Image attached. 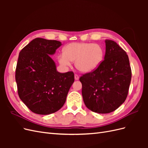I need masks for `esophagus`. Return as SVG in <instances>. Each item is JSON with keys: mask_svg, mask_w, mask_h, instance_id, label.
Segmentation results:
<instances>
[{"mask_svg": "<svg viewBox=\"0 0 148 148\" xmlns=\"http://www.w3.org/2000/svg\"><path fill=\"white\" fill-rule=\"evenodd\" d=\"M75 80H78L79 79V77H78V75H75Z\"/></svg>", "mask_w": 148, "mask_h": 148, "instance_id": "esophagus-1", "label": "esophagus"}]
</instances>
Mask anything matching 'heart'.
Listing matches in <instances>:
<instances>
[{
    "mask_svg": "<svg viewBox=\"0 0 148 148\" xmlns=\"http://www.w3.org/2000/svg\"><path fill=\"white\" fill-rule=\"evenodd\" d=\"M64 53L59 54L57 60L64 67L75 66L82 73H89L100 66L104 60V49L99 44L89 42H72L64 48Z\"/></svg>",
    "mask_w": 148,
    "mask_h": 148,
    "instance_id": "1",
    "label": "heart"
}]
</instances>
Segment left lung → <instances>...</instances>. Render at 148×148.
Returning <instances> with one entry per match:
<instances>
[{"label": "left lung", "instance_id": "8db88e82", "mask_svg": "<svg viewBox=\"0 0 148 148\" xmlns=\"http://www.w3.org/2000/svg\"><path fill=\"white\" fill-rule=\"evenodd\" d=\"M105 43L106 53L102 64L79 78L85 106L98 114L112 112L123 104L132 78L126 52L112 40L106 39Z\"/></svg>", "mask_w": 148, "mask_h": 148}]
</instances>
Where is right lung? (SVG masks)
Instances as JSON below:
<instances>
[{
    "instance_id": "add662e5",
    "label": "right lung",
    "mask_w": 148,
    "mask_h": 148,
    "mask_svg": "<svg viewBox=\"0 0 148 148\" xmlns=\"http://www.w3.org/2000/svg\"><path fill=\"white\" fill-rule=\"evenodd\" d=\"M62 42L38 38L20 51L15 79L20 99L34 113L48 115L61 109L74 82L72 71L61 73L51 58Z\"/></svg>"
}]
</instances>
